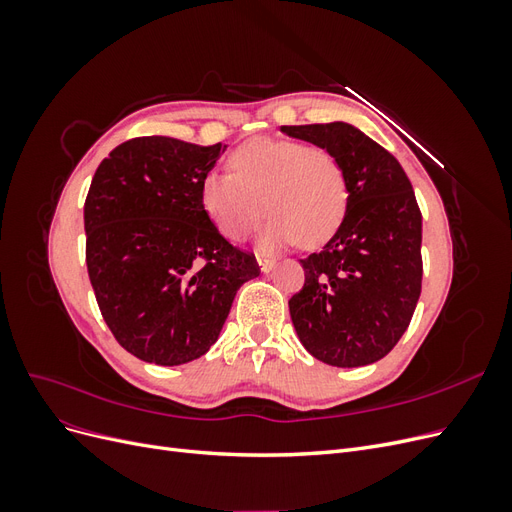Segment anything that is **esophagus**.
Listing matches in <instances>:
<instances>
[{
	"label": "esophagus",
	"instance_id": "esophagus-1",
	"mask_svg": "<svg viewBox=\"0 0 512 512\" xmlns=\"http://www.w3.org/2000/svg\"><path fill=\"white\" fill-rule=\"evenodd\" d=\"M258 267L262 273H269L275 267V260L267 258V256H258Z\"/></svg>",
	"mask_w": 512,
	"mask_h": 512
}]
</instances>
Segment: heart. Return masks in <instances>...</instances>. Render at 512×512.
I'll use <instances>...</instances> for the list:
<instances>
[{"label": "heart", "mask_w": 512, "mask_h": 512, "mask_svg": "<svg viewBox=\"0 0 512 512\" xmlns=\"http://www.w3.org/2000/svg\"><path fill=\"white\" fill-rule=\"evenodd\" d=\"M230 173H207L200 207L230 241L252 235L267 215L262 250L327 243L342 226L348 188L329 149L275 138H252L228 156ZM266 207L262 208L261 205Z\"/></svg>", "instance_id": "b5f03b06"}]
</instances>
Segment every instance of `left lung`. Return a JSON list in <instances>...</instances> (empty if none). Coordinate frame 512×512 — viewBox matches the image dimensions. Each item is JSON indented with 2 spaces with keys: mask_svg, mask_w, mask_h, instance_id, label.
Returning <instances> with one entry per match:
<instances>
[{
  "mask_svg": "<svg viewBox=\"0 0 512 512\" xmlns=\"http://www.w3.org/2000/svg\"><path fill=\"white\" fill-rule=\"evenodd\" d=\"M342 164L348 207L318 254L301 260L305 284L288 301L303 348L333 367L389 354L421 297L423 220L410 179L389 151L344 121L282 126Z\"/></svg>",
  "mask_w": 512,
  "mask_h": 512,
  "instance_id": "obj_1",
  "label": "left lung"
}]
</instances>
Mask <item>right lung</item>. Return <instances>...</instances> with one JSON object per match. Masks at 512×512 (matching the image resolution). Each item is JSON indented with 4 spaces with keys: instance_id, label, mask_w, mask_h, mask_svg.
<instances>
[{
    "instance_id": "add662e5",
    "label": "right lung",
    "mask_w": 512,
    "mask_h": 512,
    "mask_svg": "<svg viewBox=\"0 0 512 512\" xmlns=\"http://www.w3.org/2000/svg\"><path fill=\"white\" fill-rule=\"evenodd\" d=\"M226 145L170 136L121 143L85 200L87 271L104 322L136 359L183 365L203 356L237 290L258 277L200 207V181Z\"/></svg>"
}]
</instances>
